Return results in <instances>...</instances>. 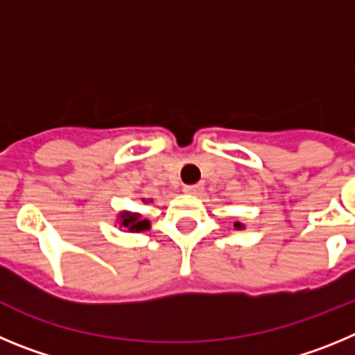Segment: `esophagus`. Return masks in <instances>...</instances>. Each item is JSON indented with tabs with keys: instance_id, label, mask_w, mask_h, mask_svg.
<instances>
[{
	"instance_id": "esophagus-1",
	"label": "esophagus",
	"mask_w": 355,
	"mask_h": 355,
	"mask_svg": "<svg viewBox=\"0 0 355 355\" xmlns=\"http://www.w3.org/2000/svg\"><path fill=\"white\" fill-rule=\"evenodd\" d=\"M201 189H203V185H201V184L184 185V193H187V194H198Z\"/></svg>"
}]
</instances>
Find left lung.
Wrapping results in <instances>:
<instances>
[{
	"label": "left lung",
	"instance_id": "1",
	"mask_svg": "<svg viewBox=\"0 0 355 355\" xmlns=\"http://www.w3.org/2000/svg\"><path fill=\"white\" fill-rule=\"evenodd\" d=\"M235 228H242V225H241V223H235Z\"/></svg>",
	"mask_w": 355,
	"mask_h": 355
}]
</instances>
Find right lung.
Segmentation results:
<instances>
[{"label":"right lung","instance_id":"add662e5","mask_svg":"<svg viewBox=\"0 0 355 355\" xmlns=\"http://www.w3.org/2000/svg\"><path fill=\"white\" fill-rule=\"evenodd\" d=\"M120 219H122L123 228H129V232H143V230L150 228V223L146 221V219L141 221V216H139V214L123 212L120 214Z\"/></svg>","mask_w":355,"mask_h":355}]
</instances>
